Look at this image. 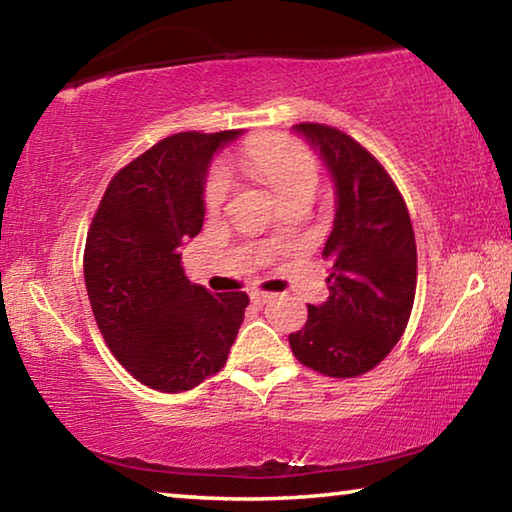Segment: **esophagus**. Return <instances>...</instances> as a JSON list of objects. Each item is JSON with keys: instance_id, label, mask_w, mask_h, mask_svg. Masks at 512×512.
I'll use <instances>...</instances> for the list:
<instances>
[{"instance_id": "obj_1", "label": "esophagus", "mask_w": 512, "mask_h": 512, "mask_svg": "<svg viewBox=\"0 0 512 512\" xmlns=\"http://www.w3.org/2000/svg\"><path fill=\"white\" fill-rule=\"evenodd\" d=\"M250 300L255 302V305H264V302H268L271 300V293H266V291H250Z\"/></svg>"}]
</instances>
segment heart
I'll return each mask as SVG.
<instances>
[{"label":"heart","instance_id":"heart-1","mask_svg":"<svg viewBox=\"0 0 512 512\" xmlns=\"http://www.w3.org/2000/svg\"><path fill=\"white\" fill-rule=\"evenodd\" d=\"M239 164L255 173L284 203L300 194H314L318 185V164L305 146L287 137H259L239 155ZM230 192L225 171H214L205 187V207L210 212L221 210Z\"/></svg>","mask_w":512,"mask_h":512}]
</instances>
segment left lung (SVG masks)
<instances>
[{
    "mask_svg": "<svg viewBox=\"0 0 512 512\" xmlns=\"http://www.w3.org/2000/svg\"><path fill=\"white\" fill-rule=\"evenodd\" d=\"M293 133L327 167L336 210L323 250L329 298L309 305L289 345L320 375L357 377L386 359L409 323L418 282L411 216L391 176L350 135L323 124H296Z\"/></svg>",
    "mask_w": 512,
    "mask_h": 512,
    "instance_id": "8db88e82",
    "label": "left lung"
}]
</instances>
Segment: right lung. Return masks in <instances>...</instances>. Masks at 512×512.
<instances>
[{
    "label": "right lung",
    "instance_id": "right-lung-1",
    "mask_svg": "<svg viewBox=\"0 0 512 512\" xmlns=\"http://www.w3.org/2000/svg\"><path fill=\"white\" fill-rule=\"evenodd\" d=\"M239 131L164 137L110 180L85 241V287L103 339L144 386L192 391L219 372L244 323V291L210 293L180 266L203 228L214 155Z\"/></svg>",
    "mask_w": 512,
    "mask_h": 512
}]
</instances>
